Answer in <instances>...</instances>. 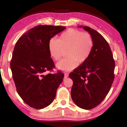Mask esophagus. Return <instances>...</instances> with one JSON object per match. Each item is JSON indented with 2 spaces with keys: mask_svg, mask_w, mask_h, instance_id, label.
<instances>
[{
  "mask_svg": "<svg viewBox=\"0 0 127 127\" xmlns=\"http://www.w3.org/2000/svg\"><path fill=\"white\" fill-rule=\"evenodd\" d=\"M68 77V73H64V79L67 78Z\"/></svg>",
  "mask_w": 127,
  "mask_h": 127,
  "instance_id": "obj_1",
  "label": "esophagus"
}]
</instances>
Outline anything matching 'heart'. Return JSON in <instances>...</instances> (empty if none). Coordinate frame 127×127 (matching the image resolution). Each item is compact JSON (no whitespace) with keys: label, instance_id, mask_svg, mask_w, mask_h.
Segmentation results:
<instances>
[{"label":"heart","instance_id":"1","mask_svg":"<svg viewBox=\"0 0 127 127\" xmlns=\"http://www.w3.org/2000/svg\"><path fill=\"white\" fill-rule=\"evenodd\" d=\"M94 40L88 32L70 29L60 35L59 39L51 38L48 43V50L51 58L59 61L63 50H66L68 57L57 64L58 69L69 71L76 68L79 64L86 62L94 48Z\"/></svg>","mask_w":127,"mask_h":127}]
</instances>
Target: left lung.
Here are the masks:
<instances>
[{
	"instance_id": "1",
	"label": "left lung",
	"mask_w": 127,
	"mask_h": 127,
	"mask_svg": "<svg viewBox=\"0 0 127 127\" xmlns=\"http://www.w3.org/2000/svg\"><path fill=\"white\" fill-rule=\"evenodd\" d=\"M88 31L94 40V48L87 61L69 75L73 82L71 97L80 108L89 110L106 97L114 79L115 62L110 46L97 31L79 26Z\"/></svg>"
}]
</instances>
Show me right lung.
<instances>
[{"label": "right lung", "instance_id": "right-lung-1", "mask_svg": "<svg viewBox=\"0 0 127 127\" xmlns=\"http://www.w3.org/2000/svg\"><path fill=\"white\" fill-rule=\"evenodd\" d=\"M65 27L38 25L19 38L10 62L17 91L26 104L36 109L49 106L63 80L61 71L48 73L55 67L48 50L49 40Z\"/></svg>", "mask_w": 127, "mask_h": 127}]
</instances>
